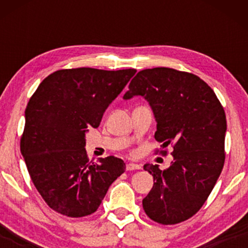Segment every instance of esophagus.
Returning <instances> with one entry per match:
<instances>
[{"instance_id":"obj_1","label":"esophagus","mask_w":248,"mask_h":248,"mask_svg":"<svg viewBox=\"0 0 248 248\" xmlns=\"http://www.w3.org/2000/svg\"><path fill=\"white\" fill-rule=\"evenodd\" d=\"M127 170H139L141 169L140 164H136V163H128L126 166Z\"/></svg>"}]
</instances>
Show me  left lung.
I'll list each match as a JSON object with an SVG mask.
<instances>
[{
    "mask_svg": "<svg viewBox=\"0 0 248 248\" xmlns=\"http://www.w3.org/2000/svg\"><path fill=\"white\" fill-rule=\"evenodd\" d=\"M128 88L124 100L141 95L149 102L156 141L173 147L168 169L144 164L155 181L142 201L144 212L163 225L186 220L203 206L223 170L224 108L199 77L169 67L140 71Z\"/></svg>",
    "mask_w": 248,
    "mask_h": 248,
    "instance_id": "8db88e82",
    "label": "left lung"
}]
</instances>
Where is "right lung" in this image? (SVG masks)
I'll return each mask as SVG.
<instances>
[{
    "label": "right lung",
    "mask_w": 248,
    "mask_h": 248,
    "mask_svg": "<svg viewBox=\"0 0 248 248\" xmlns=\"http://www.w3.org/2000/svg\"><path fill=\"white\" fill-rule=\"evenodd\" d=\"M136 70H59L43 80L25 108L21 153L51 209L79 218L95 212L126 169L121 158H87L86 133L122 92Z\"/></svg>",
    "instance_id": "obj_1"
}]
</instances>
